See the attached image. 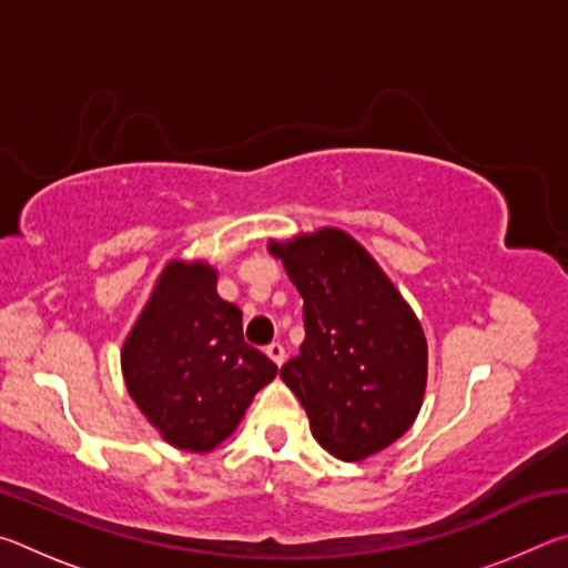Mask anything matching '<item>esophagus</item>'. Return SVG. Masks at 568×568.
<instances>
[{"label":"esophagus","instance_id":"34e87169","mask_svg":"<svg viewBox=\"0 0 568 568\" xmlns=\"http://www.w3.org/2000/svg\"><path fill=\"white\" fill-rule=\"evenodd\" d=\"M265 353L271 355V361H273L275 365H283V361H285V348H283L281 343H271V345H267V348H265Z\"/></svg>","mask_w":568,"mask_h":568}]
</instances>
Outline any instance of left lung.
Masks as SVG:
<instances>
[{"mask_svg":"<svg viewBox=\"0 0 568 568\" xmlns=\"http://www.w3.org/2000/svg\"><path fill=\"white\" fill-rule=\"evenodd\" d=\"M303 295L305 341L281 368L311 418L318 444L341 460H363L416 420L428 376V345L410 305L338 227L271 240Z\"/></svg>","mask_w":568,"mask_h":568,"instance_id":"1","label":"left lung"}]
</instances>
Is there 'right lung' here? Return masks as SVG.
<instances>
[{
	"instance_id": "obj_1",
	"label": "right lung",
	"mask_w": 568,
	"mask_h": 568,
	"mask_svg": "<svg viewBox=\"0 0 568 568\" xmlns=\"http://www.w3.org/2000/svg\"><path fill=\"white\" fill-rule=\"evenodd\" d=\"M207 263L172 261L122 345L128 390L160 436L205 454L233 434L277 365L243 338V313Z\"/></svg>"
}]
</instances>
